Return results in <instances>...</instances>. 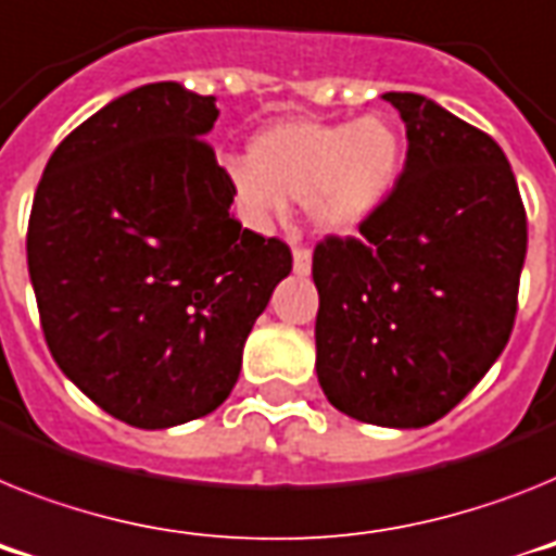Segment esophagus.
<instances>
[{
  "label": "esophagus",
  "mask_w": 556,
  "mask_h": 556,
  "mask_svg": "<svg viewBox=\"0 0 556 556\" xmlns=\"http://www.w3.org/2000/svg\"><path fill=\"white\" fill-rule=\"evenodd\" d=\"M293 274L296 277H307L311 274V251L307 249L293 251Z\"/></svg>",
  "instance_id": "1"
}]
</instances>
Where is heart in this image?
Returning a JSON list of instances; mask_svg holds the SVG:
<instances>
[{"mask_svg": "<svg viewBox=\"0 0 556 556\" xmlns=\"http://www.w3.org/2000/svg\"><path fill=\"white\" fill-rule=\"evenodd\" d=\"M404 175V138L387 115L350 124L282 121L251 141L249 163L228 169L242 217L268 228L305 200L319 235L350 237L372 220Z\"/></svg>", "mask_w": 556, "mask_h": 556, "instance_id": "1", "label": "heart"}]
</instances>
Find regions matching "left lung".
I'll list each match as a JSON object with an SVG mask.
<instances>
[{
    "label": "left lung",
    "mask_w": 556,
    "mask_h": 556,
    "mask_svg": "<svg viewBox=\"0 0 556 556\" xmlns=\"http://www.w3.org/2000/svg\"><path fill=\"white\" fill-rule=\"evenodd\" d=\"M384 101L407 127L404 175L362 240L316 245V376L339 413L418 429L506 348L529 237L515 172L486 132L418 92Z\"/></svg>",
    "instance_id": "1"
}]
</instances>
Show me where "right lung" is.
Segmentation results:
<instances>
[{
  "label": "right lung",
  "instance_id": "1",
  "mask_svg": "<svg viewBox=\"0 0 556 556\" xmlns=\"http://www.w3.org/2000/svg\"><path fill=\"white\" fill-rule=\"evenodd\" d=\"M214 96L143 84L50 155L27 270L55 365L112 418L169 429L220 407L286 242L231 217L235 189L203 143Z\"/></svg>",
  "mask_w": 556,
  "mask_h": 556
}]
</instances>
